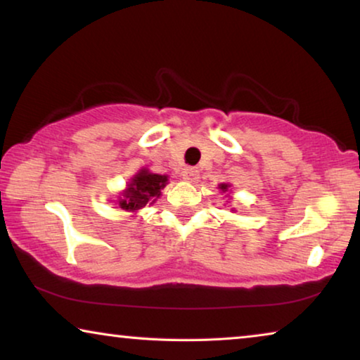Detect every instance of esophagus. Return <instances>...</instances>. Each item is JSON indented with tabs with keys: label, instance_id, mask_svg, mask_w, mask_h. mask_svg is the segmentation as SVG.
I'll return each mask as SVG.
<instances>
[{
	"label": "esophagus",
	"instance_id": "esophagus-1",
	"mask_svg": "<svg viewBox=\"0 0 360 360\" xmlns=\"http://www.w3.org/2000/svg\"><path fill=\"white\" fill-rule=\"evenodd\" d=\"M182 178L189 182H194L198 178V169L197 168H186L182 171Z\"/></svg>",
	"mask_w": 360,
	"mask_h": 360
}]
</instances>
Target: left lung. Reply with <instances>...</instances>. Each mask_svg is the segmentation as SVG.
I'll use <instances>...</instances> for the list:
<instances>
[{"mask_svg": "<svg viewBox=\"0 0 360 360\" xmlns=\"http://www.w3.org/2000/svg\"><path fill=\"white\" fill-rule=\"evenodd\" d=\"M219 189H221L223 192L228 191V184H221V186H219Z\"/></svg>", "mask_w": 360, "mask_h": 360, "instance_id": "left-lung-1", "label": "left lung"}]
</instances>
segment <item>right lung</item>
Returning <instances> with one entry per match:
<instances>
[{
	"label": "right lung",
	"instance_id": "add662e5",
	"mask_svg": "<svg viewBox=\"0 0 360 360\" xmlns=\"http://www.w3.org/2000/svg\"><path fill=\"white\" fill-rule=\"evenodd\" d=\"M166 181H168L166 176L153 174L148 173L147 169H142L129 182V187L120 200V207L124 208V210L134 212L146 207L148 202L153 203L162 194Z\"/></svg>",
	"mask_w": 360,
	"mask_h": 360
}]
</instances>
